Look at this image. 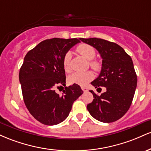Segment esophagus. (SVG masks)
<instances>
[{
    "mask_svg": "<svg viewBox=\"0 0 151 151\" xmlns=\"http://www.w3.org/2000/svg\"><path fill=\"white\" fill-rule=\"evenodd\" d=\"M81 89H82L83 90V91H84V92H86V91H88V89H86V87H84V86H81Z\"/></svg>",
    "mask_w": 151,
    "mask_h": 151,
    "instance_id": "1",
    "label": "esophagus"
}]
</instances>
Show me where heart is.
I'll use <instances>...</instances> for the list:
<instances>
[{
  "mask_svg": "<svg viewBox=\"0 0 151 151\" xmlns=\"http://www.w3.org/2000/svg\"><path fill=\"white\" fill-rule=\"evenodd\" d=\"M76 50L79 52L81 56L89 60V67L94 71H99L101 69V64L98 60H93L96 56V50L93 46L90 45L89 44L82 43L79 45ZM72 58V54L70 52H67L65 54L62 60L64 69L66 72L70 71V61ZM93 76V74L89 71L84 72H76L72 73L68 78V81L70 84H79L81 86H85L90 81L92 80Z\"/></svg>",
  "mask_w": 151,
  "mask_h": 151,
  "instance_id": "obj_1",
  "label": "heart"
}]
</instances>
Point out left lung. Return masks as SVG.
<instances>
[{
    "mask_svg": "<svg viewBox=\"0 0 151 151\" xmlns=\"http://www.w3.org/2000/svg\"><path fill=\"white\" fill-rule=\"evenodd\" d=\"M80 40L96 48L103 59L101 73L91 84L97 89H106L100 96L90 90L93 99L87 104L88 111L96 120L114 122L128 111L136 91L137 75L132 59L115 42L96 37Z\"/></svg>",
    "mask_w": 151,
    "mask_h": 151,
    "instance_id": "1",
    "label": "left lung"
}]
</instances>
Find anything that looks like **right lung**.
<instances>
[{"label":"right lung","mask_w":151,"mask_h":151,"mask_svg":"<svg viewBox=\"0 0 151 151\" xmlns=\"http://www.w3.org/2000/svg\"><path fill=\"white\" fill-rule=\"evenodd\" d=\"M77 38H52L40 42L26 54L19 72L24 103L36 120L56 125L68 116L74 101L82 94L78 84L65 86L62 94L55 89L65 85L62 60L65 54L79 42Z\"/></svg>","instance_id":"1"}]
</instances>
